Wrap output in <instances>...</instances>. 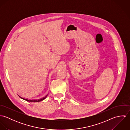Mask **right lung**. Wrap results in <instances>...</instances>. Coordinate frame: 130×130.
Masks as SVG:
<instances>
[{"instance_id":"1","label":"right lung","mask_w":130,"mask_h":130,"mask_svg":"<svg viewBox=\"0 0 130 130\" xmlns=\"http://www.w3.org/2000/svg\"><path fill=\"white\" fill-rule=\"evenodd\" d=\"M48 95V94L46 95V96H45L44 97H43V98H41V99H38V100H28V99H24V98H22V97H21V96H20L19 95V96L21 98V99H23V100H25V101H27V102H40V101H43V100H44L46 97H47V96Z\"/></svg>"}]
</instances>
